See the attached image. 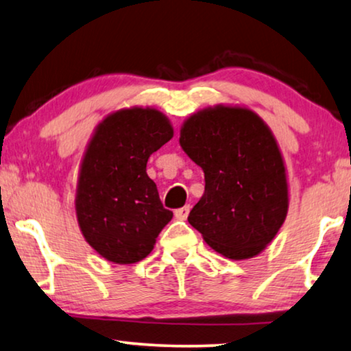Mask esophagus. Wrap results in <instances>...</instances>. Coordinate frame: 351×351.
I'll use <instances>...</instances> for the list:
<instances>
[{"instance_id": "esophagus-1", "label": "esophagus", "mask_w": 351, "mask_h": 351, "mask_svg": "<svg viewBox=\"0 0 351 351\" xmlns=\"http://www.w3.org/2000/svg\"><path fill=\"white\" fill-rule=\"evenodd\" d=\"M191 212V207L189 205H184V207H181L178 210H175V217L178 219H186L188 218V215Z\"/></svg>"}]
</instances>
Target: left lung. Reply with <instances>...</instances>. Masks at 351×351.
Wrapping results in <instances>:
<instances>
[{
    "mask_svg": "<svg viewBox=\"0 0 351 351\" xmlns=\"http://www.w3.org/2000/svg\"><path fill=\"white\" fill-rule=\"evenodd\" d=\"M180 144L205 175L191 226L226 258L258 255L289 207L286 168L271 130L249 109L217 106L184 121Z\"/></svg>",
    "mask_w": 351,
    "mask_h": 351,
    "instance_id": "1",
    "label": "left lung"
}]
</instances>
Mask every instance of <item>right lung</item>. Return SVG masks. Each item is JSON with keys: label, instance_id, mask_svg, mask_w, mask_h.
Wrapping results in <instances>:
<instances>
[{"label": "right lung", "instance_id": "obj_1", "mask_svg": "<svg viewBox=\"0 0 351 351\" xmlns=\"http://www.w3.org/2000/svg\"><path fill=\"white\" fill-rule=\"evenodd\" d=\"M173 136L156 109H123L97 125L82 162L77 218L88 244L119 265L141 261L173 218L163 208L146 165Z\"/></svg>", "mask_w": 351, "mask_h": 351}]
</instances>
